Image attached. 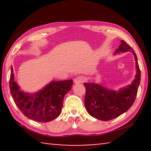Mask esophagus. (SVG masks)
<instances>
[{
	"instance_id": "obj_1",
	"label": "esophagus",
	"mask_w": 151,
	"mask_h": 151,
	"mask_svg": "<svg viewBox=\"0 0 151 151\" xmlns=\"http://www.w3.org/2000/svg\"><path fill=\"white\" fill-rule=\"evenodd\" d=\"M84 81H85V78L83 76H77V77L74 79V83L75 84H80L83 83Z\"/></svg>"
}]
</instances>
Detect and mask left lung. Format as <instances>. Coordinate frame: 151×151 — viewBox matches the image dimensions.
I'll return each mask as SVG.
<instances>
[{
    "instance_id": "1",
    "label": "left lung",
    "mask_w": 151,
    "mask_h": 151,
    "mask_svg": "<svg viewBox=\"0 0 151 151\" xmlns=\"http://www.w3.org/2000/svg\"><path fill=\"white\" fill-rule=\"evenodd\" d=\"M121 42L114 55L131 52L134 57L137 73L131 85L114 91L93 81L84 83L86 88L85 105L86 111L91 116L101 121H110L127 112L132 105L137 94L140 81V70L137 55L126 42L121 40Z\"/></svg>"
}]
</instances>
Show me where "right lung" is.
Wrapping results in <instances>:
<instances>
[{"mask_svg":"<svg viewBox=\"0 0 151 151\" xmlns=\"http://www.w3.org/2000/svg\"><path fill=\"white\" fill-rule=\"evenodd\" d=\"M10 90L15 104L20 111L29 119L40 122L53 121L62 111L65 94L70 91L73 80L52 81L37 93H29L20 90L14 81L11 66Z\"/></svg>","mask_w":151,"mask_h":151,"instance_id":"add662e5","label":"right lung"}]
</instances>
